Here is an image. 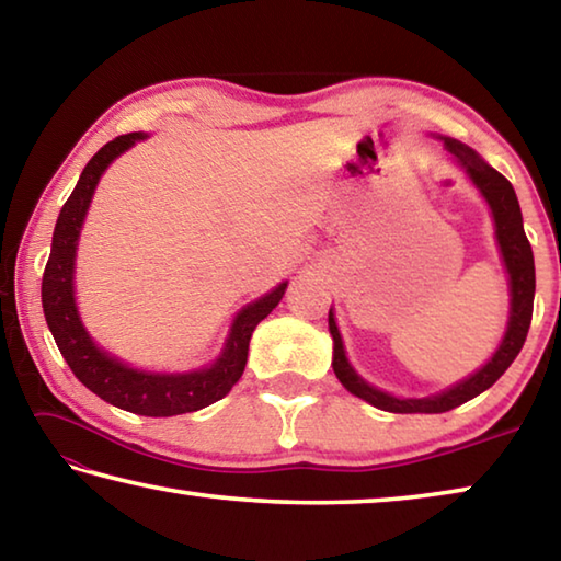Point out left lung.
I'll return each mask as SVG.
<instances>
[{
	"mask_svg": "<svg viewBox=\"0 0 561 561\" xmlns=\"http://www.w3.org/2000/svg\"><path fill=\"white\" fill-rule=\"evenodd\" d=\"M443 140H445V148L460 160L465 170H468V175L472 178V183L480 187L482 195H485L492 217H495L500 252L510 272V291H512L510 324H507L505 339H502L500 348L495 351V356H492L474 376L465 378V381H460L458 386H453L450 391L431 396V398H396L378 391L374 386H368L364 378H358L354 368L348 366L334 314L329 311V331H331V339H334L336 378L344 383L346 391L364 398V401L388 413H445L462 405L465 401H470V398L480 396L482 391H488V388L507 371L512 360L517 358L522 346H525L527 331L531 324V304H535V257H531V244L525 234V227H522V213H519L515 187H512L510 180L502 173H497L495 168L482 163L478 153L470 150L468 146H462L453 138H443Z\"/></svg>",
	"mask_w": 561,
	"mask_h": 561,
	"instance_id": "obj_1",
	"label": "left lung"
}]
</instances>
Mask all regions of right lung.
I'll list each match as a JSON object with an SVG mask.
<instances>
[{"mask_svg":"<svg viewBox=\"0 0 561 561\" xmlns=\"http://www.w3.org/2000/svg\"><path fill=\"white\" fill-rule=\"evenodd\" d=\"M140 138H146L144 133H126V136L108 140L83 168L79 183H76L69 201L61 207L59 220H56L51 254L42 279V307L61 356L73 376L89 391L111 405L123 408V411L168 417L201 411V408L220 401L222 396L230 393V388L240 381L244 371L247 348H250L254 327L282 301L287 284H279L267 297L257 299L237 314L222 356L217 358L215 366L203 368V371L183 376L133 371V368L123 366L121 360L111 358L106 351L93 344L87 329L81 327L79 311H76L73 304L76 242H79L83 217H87L91 195L99 185L101 173L108 168L113 158L128 150Z\"/></svg>","mask_w":561,"mask_h":561,"instance_id":"right-lung-1","label":"right lung"}]
</instances>
